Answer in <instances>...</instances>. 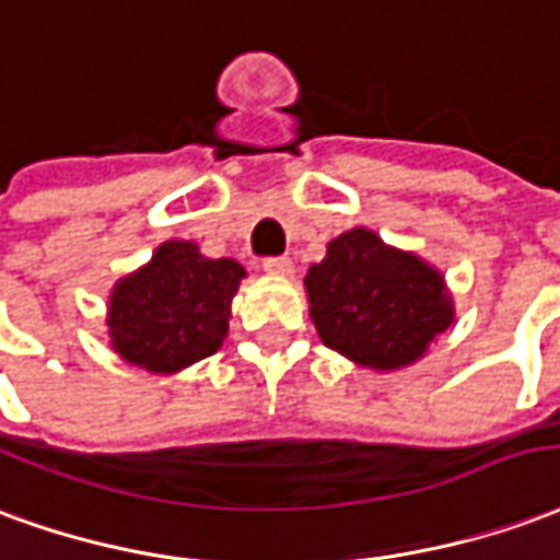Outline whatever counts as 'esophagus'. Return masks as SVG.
<instances>
[{
  "instance_id": "1",
  "label": "esophagus",
  "mask_w": 560,
  "mask_h": 560,
  "mask_svg": "<svg viewBox=\"0 0 560 560\" xmlns=\"http://www.w3.org/2000/svg\"><path fill=\"white\" fill-rule=\"evenodd\" d=\"M262 268H265V275H268V277H280V280H285V277L295 275V265H292V259H285V256H275V259H265Z\"/></svg>"
}]
</instances>
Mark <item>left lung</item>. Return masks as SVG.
<instances>
[{
  "label": "left lung",
  "instance_id": "8db88e82",
  "mask_svg": "<svg viewBox=\"0 0 560 560\" xmlns=\"http://www.w3.org/2000/svg\"><path fill=\"white\" fill-rule=\"evenodd\" d=\"M304 289L319 340L375 373L418 364L456 322L442 271L366 226L330 238Z\"/></svg>",
  "mask_w": 560,
  "mask_h": 560
}]
</instances>
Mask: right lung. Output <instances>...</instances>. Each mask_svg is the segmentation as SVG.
Instances as JSON below:
<instances>
[{
	"mask_svg": "<svg viewBox=\"0 0 560 560\" xmlns=\"http://www.w3.org/2000/svg\"><path fill=\"white\" fill-rule=\"evenodd\" d=\"M244 277V265L208 259L196 241H163L109 289V349L154 375L182 373L223 346Z\"/></svg>",
	"mask_w": 560,
	"mask_h": 560,
	"instance_id": "add662e5",
	"label": "right lung"
}]
</instances>
